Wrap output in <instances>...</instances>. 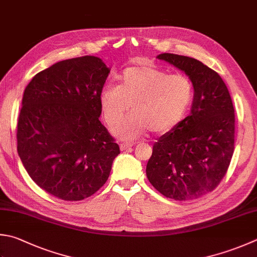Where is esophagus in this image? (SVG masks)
Listing matches in <instances>:
<instances>
[{"mask_svg":"<svg viewBox=\"0 0 257 257\" xmlns=\"http://www.w3.org/2000/svg\"><path fill=\"white\" fill-rule=\"evenodd\" d=\"M133 147L132 143H126V142H122L119 144V149L122 150V151H125V150H128Z\"/></svg>","mask_w":257,"mask_h":257,"instance_id":"34e87169","label":"esophagus"}]
</instances>
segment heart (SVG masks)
<instances>
[{"label":"heart","mask_w":257,"mask_h":257,"mask_svg":"<svg viewBox=\"0 0 257 257\" xmlns=\"http://www.w3.org/2000/svg\"><path fill=\"white\" fill-rule=\"evenodd\" d=\"M193 97L190 79L181 74L168 75L153 66L125 68L118 75V85L107 84L99 95L104 118L114 125L131 104L133 112L113 127L119 139L132 141L151 128L166 132L186 114Z\"/></svg>","instance_id":"heart-1"}]
</instances>
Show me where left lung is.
Instances as JSON below:
<instances>
[{
  "label": "left lung",
  "instance_id": "obj_1",
  "mask_svg": "<svg viewBox=\"0 0 257 257\" xmlns=\"http://www.w3.org/2000/svg\"><path fill=\"white\" fill-rule=\"evenodd\" d=\"M193 86L191 112L153 145L147 164L151 185L174 200L196 199L219 185L234 153L235 114L227 86L195 58L161 53Z\"/></svg>",
  "mask_w": 257,
  "mask_h": 257
}]
</instances>
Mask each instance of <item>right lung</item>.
Returning a JSON list of instances; mask_svg holds the SVG:
<instances>
[{
	"mask_svg": "<svg viewBox=\"0 0 257 257\" xmlns=\"http://www.w3.org/2000/svg\"><path fill=\"white\" fill-rule=\"evenodd\" d=\"M109 70L98 57L72 58L38 72L24 89L19 157L32 180L59 199L94 195L119 154L99 120V95Z\"/></svg>",
	"mask_w": 257,
	"mask_h": 257,
	"instance_id": "1",
	"label": "right lung"
}]
</instances>
